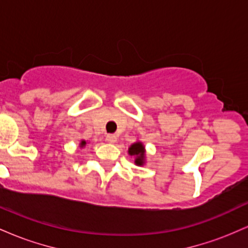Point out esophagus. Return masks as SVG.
I'll return each mask as SVG.
<instances>
[{"instance_id": "34e87169", "label": "esophagus", "mask_w": 248, "mask_h": 248, "mask_svg": "<svg viewBox=\"0 0 248 248\" xmlns=\"http://www.w3.org/2000/svg\"><path fill=\"white\" fill-rule=\"evenodd\" d=\"M106 141L109 142V143H114L116 141V135L115 134H107L106 135Z\"/></svg>"}]
</instances>
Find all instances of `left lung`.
I'll return each mask as SVG.
<instances>
[{"label":"left lung","mask_w":248,"mask_h":248,"mask_svg":"<svg viewBox=\"0 0 248 248\" xmlns=\"http://www.w3.org/2000/svg\"><path fill=\"white\" fill-rule=\"evenodd\" d=\"M130 156H135V164L136 166H143L144 158H146V150L142 142H135L128 149Z\"/></svg>","instance_id":"1"}]
</instances>
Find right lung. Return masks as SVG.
<instances>
[{"instance_id":"obj_1","label":"right lung","mask_w":248,"mask_h":248,"mask_svg":"<svg viewBox=\"0 0 248 248\" xmlns=\"http://www.w3.org/2000/svg\"><path fill=\"white\" fill-rule=\"evenodd\" d=\"M85 144H86V141H84V140H82V141L80 142V148H82V147H84V146H85Z\"/></svg>"}]
</instances>
